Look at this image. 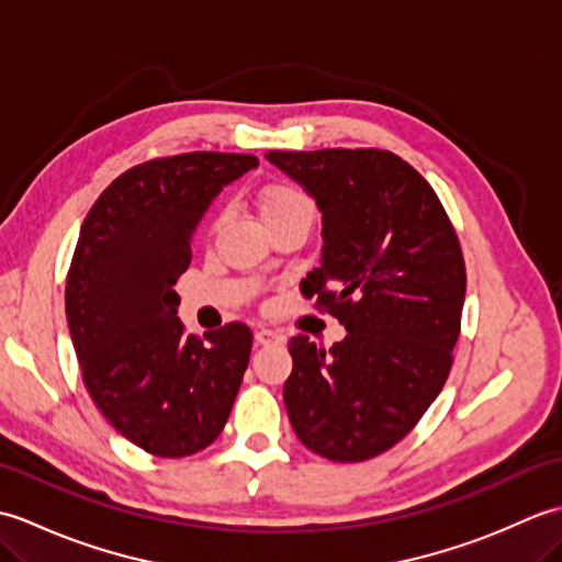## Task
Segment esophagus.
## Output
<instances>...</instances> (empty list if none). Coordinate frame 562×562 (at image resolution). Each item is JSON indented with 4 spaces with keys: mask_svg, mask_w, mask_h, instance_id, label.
Returning a JSON list of instances; mask_svg holds the SVG:
<instances>
[{
    "mask_svg": "<svg viewBox=\"0 0 562 562\" xmlns=\"http://www.w3.org/2000/svg\"><path fill=\"white\" fill-rule=\"evenodd\" d=\"M282 336L278 330H270V328H258L256 330V336H254V340H256V345H270V342H278Z\"/></svg>",
    "mask_w": 562,
    "mask_h": 562,
    "instance_id": "1",
    "label": "esophagus"
}]
</instances>
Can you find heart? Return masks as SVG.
<instances>
[{
  "instance_id": "1",
  "label": "heart",
  "mask_w": 562,
  "mask_h": 562,
  "mask_svg": "<svg viewBox=\"0 0 562 562\" xmlns=\"http://www.w3.org/2000/svg\"><path fill=\"white\" fill-rule=\"evenodd\" d=\"M258 205H260V217L268 220V217H274V214H280V212L304 207V205H308V200L296 188L270 186L260 193Z\"/></svg>"
}]
</instances>
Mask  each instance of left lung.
<instances>
[{
    "instance_id": "left-lung-1",
    "label": "left lung",
    "mask_w": 562,
    "mask_h": 562,
    "mask_svg": "<svg viewBox=\"0 0 562 562\" xmlns=\"http://www.w3.org/2000/svg\"><path fill=\"white\" fill-rule=\"evenodd\" d=\"M321 210L318 294L348 330L330 350L290 340L284 408L306 449L374 459L411 432L451 369L465 296L457 232L432 186L384 149L268 151Z\"/></svg>"
}]
</instances>
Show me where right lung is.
Returning a JSON list of instances; mask_svg holds the SVG:
<instances>
[{
    "instance_id": "obj_1",
    "label": "right lung",
    "mask_w": 562,
    "mask_h": 562,
    "mask_svg": "<svg viewBox=\"0 0 562 562\" xmlns=\"http://www.w3.org/2000/svg\"><path fill=\"white\" fill-rule=\"evenodd\" d=\"M258 159L193 151L117 176L93 202L71 258L65 308L93 403L139 449L190 457L220 437L250 357L244 324L186 336L173 284L224 186Z\"/></svg>"
}]
</instances>
